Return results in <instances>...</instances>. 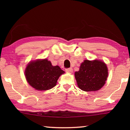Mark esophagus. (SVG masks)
Instances as JSON below:
<instances>
[{"mask_svg": "<svg viewBox=\"0 0 130 130\" xmlns=\"http://www.w3.org/2000/svg\"><path fill=\"white\" fill-rule=\"evenodd\" d=\"M65 71L68 72V73H72L73 72V69L72 68H67V69H65Z\"/></svg>", "mask_w": 130, "mask_h": 130, "instance_id": "esophagus-1", "label": "esophagus"}]
</instances>
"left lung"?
I'll use <instances>...</instances> for the list:
<instances>
[{"label":"left lung","instance_id":"1","mask_svg":"<svg viewBox=\"0 0 130 130\" xmlns=\"http://www.w3.org/2000/svg\"><path fill=\"white\" fill-rule=\"evenodd\" d=\"M75 78L79 88L84 91H96L102 88L108 77V69L102 61L84 60L79 71L76 72Z\"/></svg>","mask_w":130,"mask_h":130}]
</instances>
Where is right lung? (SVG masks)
<instances>
[{
  "label": "right lung",
  "instance_id": "1",
  "mask_svg": "<svg viewBox=\"0 0 130 130\" xmlns=\"http://www.w3.org/2000/svg\"><path fill=\"white\" fill-rule=\"evenodd\" d=\"M58 66H52L46 59L31 62L25 70L28 83L37 90L46 91L56 86L57 80L64 73Z\"/></svg>",
  "mask_w": 130,
  "mask_h": 130
}]
</instances>
